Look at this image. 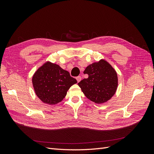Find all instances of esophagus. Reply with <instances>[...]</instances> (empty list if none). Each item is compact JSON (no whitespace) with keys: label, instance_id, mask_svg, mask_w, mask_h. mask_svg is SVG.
Segmentation results:
<instances>
[{"label":"esophagus","instance_id":"1","mask_svg":"<svg viewBox=\"0 0 154 154\" xmlns=\"http://www.w3.org/2000/svg\"><path fill=\"white\" fill-rule=\"evenodd\" d=\"M76 80L78 82H80L82 80V77L81 76H78L76 77Z\"/></svg>","mask_w":154,"mask_h":154}]
</instances>
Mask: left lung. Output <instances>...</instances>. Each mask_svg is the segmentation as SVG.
Listing matches in <instances>:
<instances>
[{"label": "left lung", "mask_w": 154, "mask_h": 154, "mask_svg": "<svg viewBox=\"0 0 154 154\" xmlns=\"http://www.w3.org/2000/svg\"><path fill=\"white\" fill-rule=\"evenodd\" d=\"M88 78L78 83L83 94L94 103L102 104L110 100L117 90V72L105 60L88 65L83 71Z\"/></svg>", "instance_id": "8db88e82"}]
</instances>
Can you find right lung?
<instances>
[{
	"label": "right lung",
	"mask_w": 154,
	"mask_h": 154,
	"mask_svg": "<svg viewBox=\"0 0 154 154\" xmlns=\"http://www.w3.org/2000/svg\"><path fill=\"white\" fill-rule=\"evenodd\" d=\"M76 83L67 71L49 61L37 69L32 77L35 94L43 103L50 105L61 102L70 87Z\"/></svg>",
	"instance_id": "obj_1"
}]
</instances>
